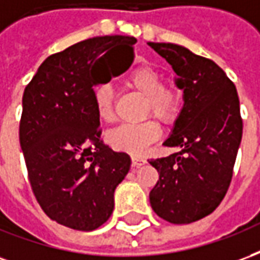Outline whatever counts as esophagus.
<instances>
[{"instance_id":"34e87169","label":"esophagus","mask_w":260,"mask_h":260,"mask_svg":"<svg viewBox=\"0 0 260 260\" xmlns=\"http://www.w3.org/2000/svg\"><path fill=\"white\" fill-rule=\"evenodd\" d=\"M145 163H146L145 158L138 157V156H132V167H134V169H139V167H142Z\"/></svg>"}]
</instances>
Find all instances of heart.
<instances>
[{
  "label": "heart",
  "mask_w": 260,
  "mask_h": 260,
  "mask_svg": "<svg viewBox=\"0 0 260 260\" xmlns=\"http://www.w3.org/2000/svg\"><path fill=\"white\" fill-rule=\"evenodd\" d=\"M126 85L145 97L142 117L153 115L161 124L170 125L178 118L182 108L184 93L178 86L164 83L163 75L152 67H139L131 71L126 76ZM93 100L97 117L103 122L115 119V97L111 85L102 83L94 87ZM160 126L156 121L146 119L139 124H125L114 128L106 135L108 145L131 156H141L149 145L157 141Z\"/></svg>",
  "instance_id": "1"
}]
</instances>
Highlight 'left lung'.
<instances>
[{"instance_id":"8db88e82","label":"left lung","mask_w":260,"mask_h":260,"mask_svg":"<svg viewBox=\"0 0 260 260\" xmlns=\"http://www.w3.org/2000/svg\"><path fill=\"white\" fill-rule=\"evenodd\" d=\"M147 44L167 59L184 90V107L163 143L178 152L149 160L158 173L149 199L158 217L189 224L214 212L229 191L242 138L238 93L212 59L173 43Z\"/></svg>"}]
</instances>
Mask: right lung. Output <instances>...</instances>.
Returning <instances> with one entry per match:
<instances>
[{"instance_id":"obj_1","label":"right lung","mask_w":260,"mask_h":260,"mask_svg":"<svg viewBox=\"0 0 260 260\" xmlns=\"http://www.w3.org/2000/svg\"><path fill=\"white\" fill-rule=\"evenodd\" d=\"M135 43L129 36L76 43L46 58L23 93L19 142L31 191L48 217L69 229L106 223L129 171V156L102 141L93 87L129 68Z\"/></svg>"}]
</instances>
